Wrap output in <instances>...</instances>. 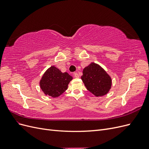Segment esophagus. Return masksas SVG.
I'll return each mask as SVG.
<instances>
[{
    "label": "esophagus",
    "instance_id": "obj_1",
    "mask_svg": "<svg viewBox=\"0 0 149 149\" xmlns=\"http://www.w3.org/2000/svg\"><path fill=\"white\" fill-rule=\"evenodd\" d=\"M74 77L76 78H79V74H78V73H74Z\"/></svg>",
    "mask_w": 149,
    "mask_h": 149
}]
</instances>
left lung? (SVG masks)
Segmentation results:
<instances>
[{
  "instance_id": "8db88e82",
  "label": "left lung",
  "mask_w": 149,
  "mask_h": 149,
  "mask_svg": "<svg viewBox=\"0 0 149 149\" xmlns=\"http://www.w3.org/2000/svg\"><path fill=\"white\" fill-rule=\"evenodd\" d=\"M81 78L86 89L96 97L106 95L112 86L109 74L100 65L93 62L83 69Z\"/></svg>"
}]
</instances>
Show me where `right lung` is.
Wrapping results in <instances>:
<instances>
[{
	"mask_svg": "<svg viewBox=\"0 0 149 149\" xmlns=\"http://www.w3.org/2000/svg\"><path fill=\"white\" fill-rule=\"evenodd\" d=\"M73 77L68 73H62L55 66H52L45 72L40 80V87L46 96L58 97L68 87Z\"/></svg>",
	"mask_w": 149,
	"mask_h": 149,
	"instance_id": "obj_1",
	"label": "right lung"
}]
</instances>
